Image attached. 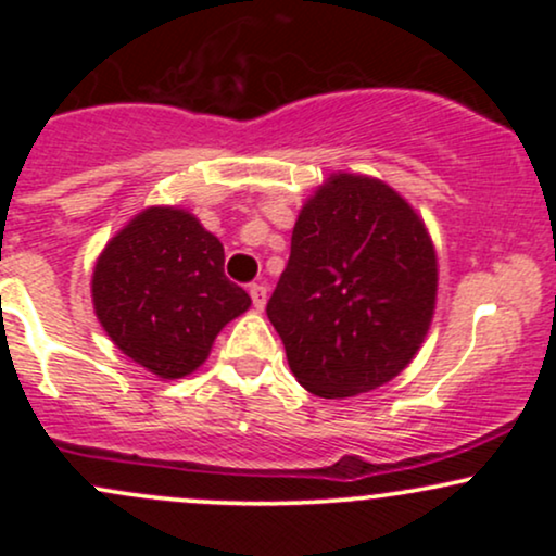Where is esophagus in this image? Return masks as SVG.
<instances>
[{
  "mask_svg": "<svg viewBox=\"0 0 556 556\" xmlns=\"http://www.w3.org/2000/svg\"><path fill=\"white\" fill-rule=\"evenodd\" d=\"M251 300H253V308L256 311H264L266 305V287L264 285H251Z\"/></svg>",
  "mask_w": 556,
  "mask_h": 556,
  "instance_id": "esophagus-1",
  "label": "esophagus"
}]
</instances>
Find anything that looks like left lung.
Here are the masks:
<instances>
[{"label":"left lung","mask_w":556,"mask_h":556,"mask_svg":"<svg viewBox=\"0 0 556 556\" xmlns=\"http://www.w3.org/2000/svg\"><path fill=\"white\" fill-rule=\"evenodd\" d=\"M437 287V251L416 208L379 177L331 172L300 208L266 316L300 387L344 400L416 358Z\"/></svg>","instance_id":"1"}]
</instances>
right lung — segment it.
I'll use <instances>...</instances> for the list:
<instances>
[{
  "label": "right lung",
  "instance_id": "obj_1",
  "mask_svg": "<svg viewBox=\"0 0 556 556\" xmlns=\"http://www.w3.org/2000/svg\"><path fill=\"white\" fill-rule=\"evenodd\" d=\"M93 314L106 337L159 379H182L216 334L251 308L225 277V248L180 206H146L93 264Z\"/></svg>",
  "mask_w": 556,
  "mask_h": 556
}]
</instances>
